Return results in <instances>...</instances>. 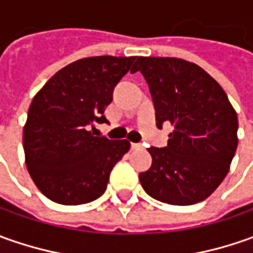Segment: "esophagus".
<instances>
[{"label": "esophagus", "mask_w": 253, "mask_h": 253, "mask_svg": "<svg viewBox=\"0 0 253 253\" xmlns=\"http://www.w3.org/2000/svg\"><path fill=\"white\" fill-rule=\"evenodd\" d=\"M141 143H131V149L133 151H138V149H141Z\"/></svg>", "instance_id": "1"}]
</instances>
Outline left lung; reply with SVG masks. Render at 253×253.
I'll list each match as a JSON object with an SVG mask.
<instances>
[{
	"mask_svg": "<svg viewBox=\"0 0 253 253\" xmlns=\"http://www.w3.org/2000/svg\"><path fill=\"white\" fill-rule=\"evenodd\" d=\"M149 85L156 126L170 122L168 146L148 151L143 190L162 203L191 206L206 200L227 176L238 146V118L222 87L200 66L176 57H138Z\"/></svg>",
	"mask_w": 253,
	"mask_h": 253,
	"instance_id": "1",
	"label": "left lung"
}]
</instances>
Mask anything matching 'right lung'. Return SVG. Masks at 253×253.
<instances>
[{
  "label": "right lung",
  "instance_id": "1",
  "mask_svg": "<svg viewBox=\"0 0 253 253\" xmlns=\"http://www.w3.org/2000/svg\"><path fill=\"white\" fill-rule=\"evenodd\" d=\"M135 59H80L59 70L34 97L24 126L25 163L49 200L77 206L104 194L112 168L131 143L94 136L87 129L92 122H107L102 114L114 87Z\"/></svg>",
  "mask_w": 253,
  "mask_h": 253
}]
</instances>
